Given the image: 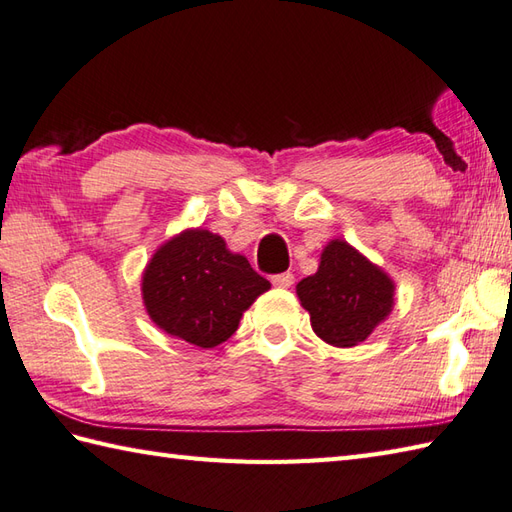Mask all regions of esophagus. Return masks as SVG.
<instances>
[{
    "instance_id": "34e87169",
    "label": "esophagus",
    "mask_w": 512,
    "mask_h": 512,
    "mask_svg": "<svg viewBox=\"0 0 512 512\" xmlns=\"http://www.w3.org/2000/svg\"><path fill=\"white\" fill-rule=\"evenodd\" d=\"M270 281H273V286H277V288H290L292 281H295V275H292V273H279V275L270 277Z\"/></svg>"
}]
</instances>
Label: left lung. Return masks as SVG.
<instances>
[{
	"label": "left lung",
	"mask_w": 512,
	"mask_h": 512,
	"mask_svg": "<svg viewBox=\"0 0 512 512\" xmlns=\"http://www.w3.org/2000/svg\"><path fill=\"white\" fill-rule=\"evenodd\" d=\"M297 295L317 336L336 347H352L387 317L394 284L350 244L332 239L317 273L297 284Z\"/></svg>",
	"instance_id": "obj_1"
}]
</instances>
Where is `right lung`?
Listing matches in <instances>:
<instances>
[{
	"label": "right lung",
	"instance_id": "right-lung-1",
	"mask_svg": "<svg viewBox=\"0 0 512 512\" xmlns=\"http://www.w3.org/2000/svg\"><path fill=\"white\" fill-rule=\"evenodd\" d=\"M270 281L248 259L226 250L209 231H187L151 257L143 275L149 317L162 330L198 347H215L235 334L242 312Z\"/></svg>",
	"mask_w": 512,
	"mask_h": 512
}]
</instances>
